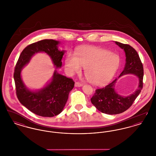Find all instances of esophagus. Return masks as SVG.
<instances>
[{"label":"esophagus","mask_w":156,"mask_h":156,"mask_svg":"<svg viewBox=\"0 0 156 156\" xmlns=\"http://www.w3.org/2000/svg\"><path fill=\"white\" fill-rule=\"evenodd\" d=\"M82 85H83V84L81 83L80 82H76L75 83V86L76 87H82Z\"/></svg>","instance_id":"esophagus-1"}]
</instances>
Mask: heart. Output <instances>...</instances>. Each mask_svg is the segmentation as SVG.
<instances>
[{
    "mask_svg": "<svg viewBox=\"0 0 156 156\" xmlns=\"http://www.w3.org/2000/svg\"><path fill=\"white\" fill-rule=\"evenodd\" d=\"M66 66L72 74L79 73L81 67L90 82L102 85L110 81L117 72L120 64L119 55L102 49L85 48L76 53L67 55Z\"/></svg>",
    "mask_w": 156,
    "mask_h": 156,
    "instance_id": "1",
    "label": "heart"
}]
</instances>
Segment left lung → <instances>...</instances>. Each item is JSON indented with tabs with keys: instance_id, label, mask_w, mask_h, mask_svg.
I'll return each mask as SVG.
<instances>
[{
	"instance_id": "obj_1",
	"label": "left lung",
	"mask_w": 156,
	"mask_h": 156,
	"mask_svg": "<svg viewBox=\"0 0 156 156\" xmlns=\"http://www.w3.org/2000/svg\"><path fill=\"white\" fill-rule=\"evenodd\" d=\"M116 44L123 49L126 55V64L124 69L119 77L126 74H134L139 78V85L132 94L123 97L119 95L115 90L117 79L102 88L95 90L90 101L99 111L108 115H116L127 110L140 94L143 88V67L137 52L130 45L118 41Z\"/></svg>"
}]
</instances>
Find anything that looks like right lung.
I'll use <instances>...</instances> for the list:
<instances>
[{
    "label": "right lung",
    "instance_id": "add662e5",
    "mask_svg": "<svg viewBox=\"0 0 156 156\" xmlns=\"http://www.w3.org/2000/svg\"><path fill=\"white\" fill-rule=\"evenodd\" d=\"M59 43L52 39H45L27 45L21 52L15 67L13 76L19 101L31 112L43 117H53L62 111L75 82L55 70L50 83L38 91H31L24 84L21 71L29 62L31 57L39 52L47 54L54 66L60 68L65 51L58 50Z\"/></svg>",
    "mask_w": 156,
    "mask_h": 156
}]
</instances>
